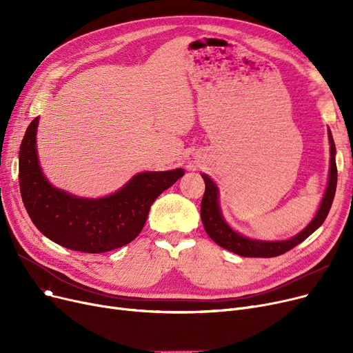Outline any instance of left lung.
I'll list each match as a JSON object with an SVG mask.
<instances>
[{"instance_id": "obj_1", "label": "left lung", "mask_w": 353, "mask_h": 353, "mask_svg": "<svg viewBox=\"0 0 353 353\" xmlns=\"http://www.w3.org/2000/svg\"><path fill=\"white\" fill-rule=\"evenodd\" d=\"M329 141H330V170H329L327 189L323 196L322 205L316 216H314V219L310 221L309 226L305 230H302L298 236H294L289 240H283V242H261V240H252V239L240 236L234 230H232L223 220V217H221V213L217 205L216 184L206 174H203V180H205V184H206V190L201 199L200 216H201V223L205 226L206 233L210 236L213 242L243 257H274L289 252L294 246H298L314 230L321 228L330 210L332 201L336 192V183H338V169H336V161H335L336 147H335V143H333L330 132H329Z\"/></svg>"}]
</instances>
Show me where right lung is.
Here are the masks:
<instances>
[{
	"instance_id": "add662e5",
	"label": "right lung",
	"mask_w": 353,
	"mask_h": 353,
	"mask_svg": "<svg viewBox=\"0 0 353 353\" xmlns=\"http://www.w3.org/2000/svg\"><path fill=\"white\" fill-rule=\"evenodd\" d=\"M35 117L20 147V192L32 223L52 242L84 253H104L128 245L143 230L153 201L183 177L181 169L134 176L117 193L88 200L52 188L35 150Z\"/></svg>"
}]
</instances>
